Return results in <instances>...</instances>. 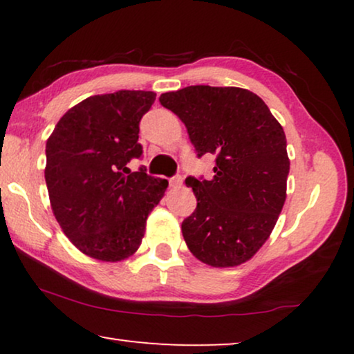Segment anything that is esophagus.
I'll use <instances>...</instances> for the list:
<instances>
[{
  "label": "esophagus",
  "instance_id": "obj_1",
  "mask_svg": "<svg viewBox=\"0 0 354 354\" xmlns=\"http://www.w3.org/2000/svg\"><path fill=\"white\" fill-rule=\"evenodd\" d=\"M182 177L180 176H176V177H172L171 180H169V183H171V187L172 188H178V187H182Z\"/></svg>",
  "mask_w": 354,
  "mask_h": 354
}]
</instances>
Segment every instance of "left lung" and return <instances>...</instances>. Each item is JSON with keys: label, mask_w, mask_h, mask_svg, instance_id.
Returning <instances> with one entry per match:
<instances>
[{"label": "left lung", "mask_w": 354, "mask_h": 354, "mask_svg": "<svg viewBox=\"0 0 354 354\" xmlns=\"http://www.w3.org/2000/svg\"><path fill=\"white\" fill-rule=\"evenodd\" d=\"M159 101L185 124L198 156H216L211 180H185L198 201L182 222L188 250L212 268L246 263L272 234L287 198L282 125L258 95L239 86L192 85Z\"/></svg>", "instance_id": "obj_1"}]
</instances>
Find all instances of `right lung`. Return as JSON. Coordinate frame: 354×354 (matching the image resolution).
<instances>
[{
	"mask_svg": "<svg viewBox=\"0 0 354 354\" xmlns=\"http://www.w3.org/2000/svg\"><path fill=\"white\" fill-rule=\"evenodd\" d=\"M154 100L143 90L90 96L62 115L46 142L53 214L75 248L103 263L138 250L147 217L169 185L127 167L142 156L138 124Z\"/></svg>",
	"mask_w": 354,
	"mask_h": 354,
	"instance_id": "1",
	"label": "right lung"
}]
</instances>
